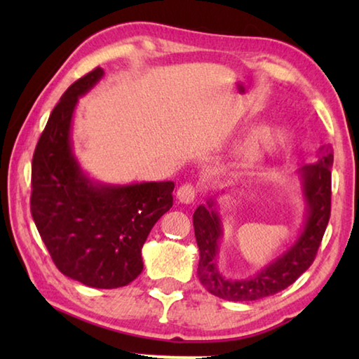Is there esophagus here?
<instances>
[{"label": "esophagus", "mask_w": 359, "mask_h": 359, "mask_svg": "<svg viewBox=\"0 0 359 359\" xmlns=\"http://www.w3.org/2000/svg\"><path fill=\"white\" fill-rule=\"evenodd\" d=\"M198 194V188L191 184H184L179 187L177 190V199L184 204H191Z\"/></svg>", "instance_id": "esophagus-1"}]
</instances>
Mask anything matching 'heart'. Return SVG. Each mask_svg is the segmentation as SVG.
<instances>
[{
    "label": "heart",
    "instance_id": "heart-1",
    "mask_svg": "<svg viewBox=\"0 0 359 359\" xmlns=\"http://www.w3.org/2000/svg\"><path fill=\"white\" fill-rule=\"evenodd\" d=\"M291 139V133L285 126H271L264 125L253 131V135L248 137L244 147V154L250 160H258L266 154H271L277 149L287 145Z\"/></svg>",
    "mask_w": 359,
    "mask_h": 359
}]
</instances>
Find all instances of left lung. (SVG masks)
<instances>
[{
    "label": "left lung",
    "mask_w": 359,
    "mask_h": 359,
    "mask_svg": "<svg viewBox=\"0 0 359 359\" xmlns=\"http://www.w3.org/2000/svg\"><path fill=\"white\" fill-rule=\"evenodd\" d=\"M332 147L321 149L318 160L299 169L302 194L306 199V223L299 238L287 252L245 280L223 277L217 267L218 244L223 236L215 199L199 205L193 214L194 236L199 247L198 277L209 293L226 301H257L272 296L296 282L317 257L318 247L331 215Z\"/></svg>",
    "instance_id": "left-lung-1"
}]
</instances>
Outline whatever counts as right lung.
<instances>
[{
	"label": "right lung",
	"instance_id": "obj_1",
	"mask_svg": "<svg viewBox=\"0 0 359 359\" xmlns=\"http://www.w3.org/2000/svg\"><path fill=\"white\" fill-rule=\"evenodd\" d=\"M104 74L79 79L53 107L34 149L32 215L53 263L93 288L125 287L142 272V245L172 208L174 182L106 185L82 172L72 154L71 121L79 96Z\"/></svg>",
	"mask_w": 359,
	"mask_h": 359
}]
</instances>
